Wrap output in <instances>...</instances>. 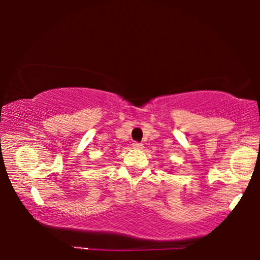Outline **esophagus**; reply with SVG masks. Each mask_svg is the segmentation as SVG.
Here are the masks:
<instances>
[{
	"label": "esophagus",
	"mask_w": 260,
	"mask_h": 260,
	"mask_svg": "<svg viewBox=\"0 0 260 260\" xmlns=\"http://www.w3.org/2000/svg\"><path fill=\"white\" fill-rule=\"evenodd\" d=\"M133 147H134L135 149H142V148H143V144H142V143H138V142H134V143H133Z\"/></svg>",
	"instance_id": "obj_1"
}]
</instances>
